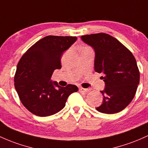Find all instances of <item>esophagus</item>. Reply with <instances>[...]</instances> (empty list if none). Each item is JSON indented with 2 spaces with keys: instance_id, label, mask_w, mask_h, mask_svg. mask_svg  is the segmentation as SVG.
Listing matches in <instances>:
<instances>
[{
  "instance_id": "obj_1",
  "label": "esophagus",
  "mask_w": 148,
  "mask_h": 148,
  "mask_svg": "<svg viewBox=\"0 0 148 148\" xmlns=\"http://www.w3.org/2000/svg\"><path fill=\"white\" fill-rule=\"evenodd\" d=\"M89 91V89L84 88H79V92H87Z\"/></svg>"
}]
</instances>
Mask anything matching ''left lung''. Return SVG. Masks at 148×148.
Returning a JSON list of instances; mask_svg holds the SVG:
<instances>
[{
    "label": "left lung",
    "mask_w": 148,
    "mask_h": 148,
    "mask_svg": "<svg viewBox=\"0 0 148 148\" xmlns=\"http://www.w3.org/2000/svg\"><path fill=\"white\" fill-rule=\"evenodd\" d=\"M95 51V71L101 73L105 88L98 112L114 114L126 108L134 99L140 82V72L134 55L121 42L105 33L82 36Z\"/></svg>",
    "instance_id": "obj_1"
}]
</instances>
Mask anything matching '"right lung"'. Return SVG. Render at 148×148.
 Returning <instances> with one entry per match:
<instances>
[{"instance_id": "1", "label": "right lung", "mask_w": 148, "mask_h": 148, "mask_svg": "<svg viewBox=\"0 0 148 148\" xmlns=\"http://www.w3.org/2000/svg\"><path fill=\"white\" fill-rule=\"evenodd\" d=\"M76 36H48L29 48L19 61L14 87L21 102L30 112L39 116L55 114L65 106L68 97L78 87H62L51 77L61 69V58L76 40Z\"/></svg>"}]
</instances>
